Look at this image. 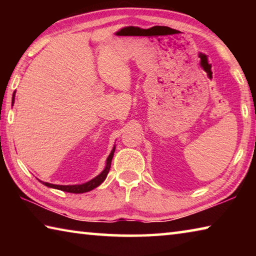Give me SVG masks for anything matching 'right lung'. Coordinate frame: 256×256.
<instances>
[{
	"label": "right lung",
	"mask_w": 256,
	"mask_h": 256,
	"mask_svg": "<svg viewBox=\"0 0 256 256\" xmlns=\"http://www.w3.org/2000/svg\"><path fill=\"white\" fill-rule=\"evenodd\" d=\"M14 99H12V105H14ZM114 151H115V146H114V148H112L110 154L108 156L106 167H105V170H104L102 172V174H99L97 177H94V180L86 182V183H84V184H81V185H55V184L46 183V182H42V183L44 184V185H46V186H48V188H58V190H64V192H68V193L79 194V193L89 192V190L96 188L97 186L100 185V184L102 183V182L106 180L108 172H110V170L112 159V156H114Z\"/></svg>",
	"instance_id": "add662e5"
}]
</instances>
